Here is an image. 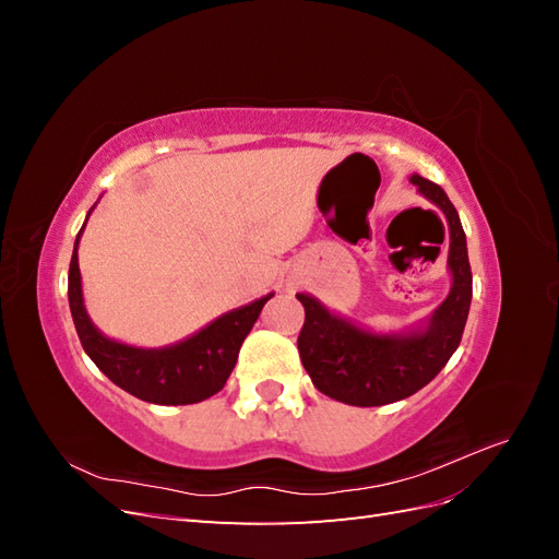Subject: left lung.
I'll list each match as a JSON object with an SVG mask.
<instances>
[{
  "instance_id": "1",
  "label": "left lung",
  "mask_w": 559,
  "mask_h": 559,
  "mask_svg": "<svg viewBox=\"0 0 559 559\" xmlns=\"http://www.w3.org/2000/svg\"><path fill=\"white\" fill-rule=\"evenodd\" d=\"M411 183L443 212L450 235L452 286L431 317L399 333H378L331 312L310 294H296L306 308L298 335L300 361L321 394L347 405L373 408L413 396L441 373L466 326L473 277L460 214L438 183L419 175Z\"/></svg>"
}]
</instances>
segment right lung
<instances>
[{"mask_svg": "<svg viewBox=\"0 0 559 559\" xmlns=\"http://www.w3.org/2000/svg\"><path fill=\"white\" fill-rule=\"evenodd\" d=\"M93 210L95 205L91 212ZM83 228H86V224L81 226L74 242L70 277H67V296H70V310L79 341L93 364L114 384L126 389L128 394L158 405L200 403L222 392L228 376L233 373L235 361H238L247 333L257 324L263 306L275 294H267L259 300H251L249 306L216 317L205 329L183 337L175 345L134 347L118 343L93 324V319L86 312V302H83L79 270V240Z\"/></svg>", "mask_w": 559, "mask_h": 559, "instance_id": "1", "label": "right lung"}]
</instances>
